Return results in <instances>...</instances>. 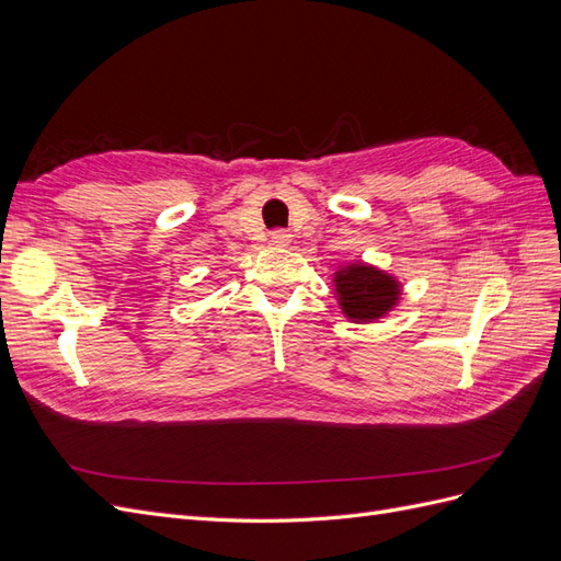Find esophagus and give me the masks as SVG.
Here are the masks:
<instances>
[{"label":"esophagus","instance_id":"34e87169","mask_svg":"<svg viewBox=\"0 0 561 561\" xmlns=\"http://www.w3.org/2000/svg\"><path fill=\"white\" fill-rule=\"evenodd\" d=\"M293 243V233L285 231V229H276L271 231V245H278V248H285Z\"/></svg>","mask_w":561,"mask_h":561}]
</instances>
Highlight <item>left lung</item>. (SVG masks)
<instances>
[{
    "instance_id": "left-lung-1",
    "label": "left lung",
    "mask_w": 561,
    "mask_h": 561,
    "mask_svg": "<svg viewBox=\"0 0 561 561\" xmlns=\"http://www.w3.org/2000/svg\"><path fill=\"white\" fill-rule=\"evenodd\" d=\"M332 283L342 313L353 322H371L388 316L402 295L396 276L365 262H353L334 271Z\"/></svg>"
}]
</instances>
